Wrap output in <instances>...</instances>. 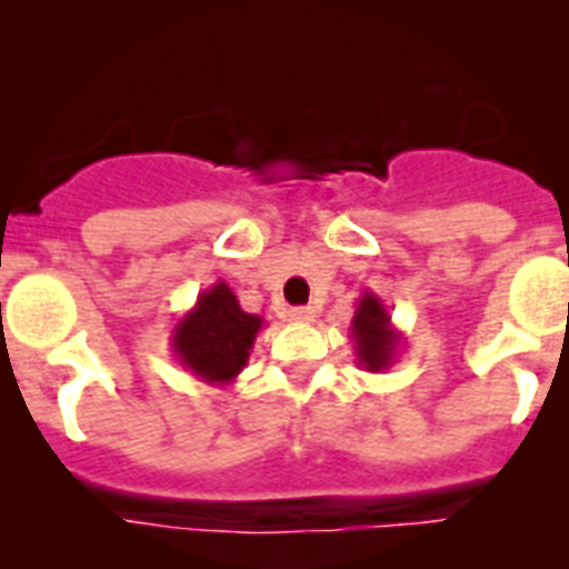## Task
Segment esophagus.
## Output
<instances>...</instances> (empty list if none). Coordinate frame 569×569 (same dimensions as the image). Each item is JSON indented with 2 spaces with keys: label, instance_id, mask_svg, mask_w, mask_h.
Wrapping results in <instances>:
<instances>
[{
  "label": "esophagus",
  "instance_id": "esophagus-1",
  "mask_svg": "<svg viewBox=\"0 0 569 569\" xmlns=\"http://www.w3.org/2000/svg\"><path fill=\"white\" fill-rule=\"evenodd\" d=\"M316 312H319V310H316V307L305 305V307H290L288 316H290V321H299V325H307V321L316 319Z\"/></svg>",
  "mask_w": 569,
  "mask_h": 569
}]
</instances>
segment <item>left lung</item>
Segmentation results:
<instances>
[{
    "label": "left lung",
    "instance_id": "8db88e82",
    "mask_svg": "<svg viewBox=\"0 0 569 569\" xmlns=\"http://www.w3.org/2000/svg\"><path fill=\"white\" fill-rule=\"evenodd\" d=\"M349 338L356 343V363L367 372H387L403 343V336L392 325L389 307L372 290L358 299L356 316L349 321Z\"/></svg>",
    "mask_w": 569,
    "mask_h": 569
}]
</instances>
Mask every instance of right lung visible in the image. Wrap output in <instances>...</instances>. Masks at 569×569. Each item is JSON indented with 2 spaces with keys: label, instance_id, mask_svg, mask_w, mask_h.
<instances>
[{
  "label": "right lung",
  "instance_id": "right-lung-1",
  "mask_svg": "<svg viewBox=\"0 0 569 569\" xmlns=\"http://www.w3.org/2000/svg\"><path fill=\"white\" fill-rule=\"evenodd\" d=\"M264 327L262 316L244 312L228 281L197 296L194 307L171 330V352L182 369L211 387H228L248 367L250 349Z\"/></svg>",
  "mask_w": 569,
  "mask_h": 569
}]
</instances>
